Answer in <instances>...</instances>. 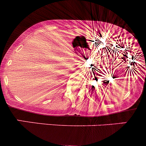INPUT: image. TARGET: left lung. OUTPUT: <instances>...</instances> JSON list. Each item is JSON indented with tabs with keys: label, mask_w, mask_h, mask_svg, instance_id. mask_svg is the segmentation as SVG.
Instances as JSON below:
<instances>
[{
	"label": "left lung",
	"mask_w": 146,
	"mask_h": 146,
	"mask_svg": "<svg viewBox=\"0 0 146 146\" xmlns=\"http://www.w3.org/2000/svg\"><path fill=\"white\" fill-rule=\"evenodd\" d=\"M92 88H94V86H92ZM92 91H93V89H92Z\"/></svg>",
	"instance_id": "left-lung-1"
}]
</instances>
